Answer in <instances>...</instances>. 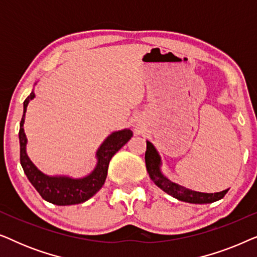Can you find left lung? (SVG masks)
Here are the masks:
<instances>
[{
	"instance_id": "left-lung-1",
	"label": "left lung",
	"mask_w": 257,
	"mask_h": 257,
	"mask_svg": "<svg viewBox=\"0 0 257 257\" xmlns=\"http://www.w3.org/2000/svg\"><path fill=\"white\" fill-rule=\"evenodd\" d=\"M146 144L147 146L145 152V163L147 173H149L150 178L152 179L154 184L163 189L164 192H166L167 194L180 200V201L189 203H212L222 199L226 195L228 189L217 193H201L192 191V189H188L184 187V186L171 181L170 179L165 177L160 170L161 158L156 150V147L150 142H146Z\"/></svg>"
}]
</instances>
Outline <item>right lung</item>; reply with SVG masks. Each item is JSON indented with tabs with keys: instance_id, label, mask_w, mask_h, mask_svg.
Masks as SVG:
<instances>
[{
	"instance_id": "add662e5",
	"label": "right lung",
	"mask_w": 257,
	"mask_h": 257,
	"mask_svg": "<svg viewBox=\"0 0 257 257\" xmlns=\"http://www.w3.org/2000/svg\"><path fill=\"white\" fill-rule=\"evenodd\" d=\"M35 98L34 91L23 103V115L20 124V160L22 168L29 179L31 185L36 188L40 195L45 201L54 203L57 206H69L77 205V203L85 202L86 200L96 194L103 187L106 180L107 168L111 158L131 139L133 133L131 130L124 128L121 131H115L111 133L104 143L98 149L97 165L94 170L86 177L80 179H72L70 177H49L42 173L38 168L33 164V161L27 156V137L24 133L23 124L26 118L27 106L29 101Z\"/></svg>"
}]
</instances>
